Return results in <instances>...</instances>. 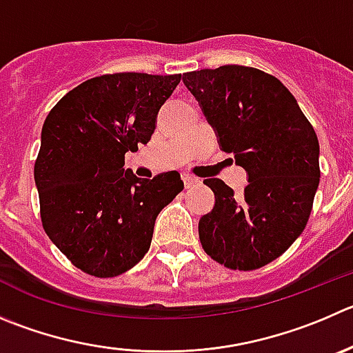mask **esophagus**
Here are the masks:
<instances>
[{"label": "esophagus", "instance_id": "obj_1", "mask_svg": "<svg viewBox=\"0 0 353 353\" xmlns=\"http://www.w3.org/2000/svg\"><path fill=\"white\" fill-rule=\"evenodd\" d=\"M199 182V179H196V176H192V174H183V185L187 187V189H190V187L197 185Z\"/></svg>", "mask_w": 353, "mask_h": 353}]
</instances>
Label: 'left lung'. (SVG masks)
<instances>
[{
  "instance_id": "obj_1",
  "label": "left lung",
  "mask_w": 353,
  "mask_h": 353,
  "mask_svg": "<svg viewBox=\"0 0 353 353\" xmlns=\"http://www.w3.org/2000/svg\"><path fill=\"white\" fill-rule=\"evenodd\" d=\"M221 150L248 173L241 197L218 179L204 180L214 206L199 220L204 251L234 270L279 258L303 232L321 179L319 140L296 99L254 67L221 65L183 74Z\"/></svg>"
}]
</instances>
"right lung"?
<instances>
[{
    "instance_id": "right-lung-1",
    "label": "right lung",
    "mask_w": 353,
    "mask_h": 353,
    "mask_svg": "<svg viewBox=\"0 0 353 353\" xmlns=\"http://www.w3.org/2000/svg\"><path fill=\"white\" fill-rule=\"evenodd\" d=\"M182 74H103L57 102L34 164L43 229L74 267L116 277L149 251L154 223L183 190L179 171L152 180L124 170L156 130L157 112Z\"/></svg>"
}]
</instances>
